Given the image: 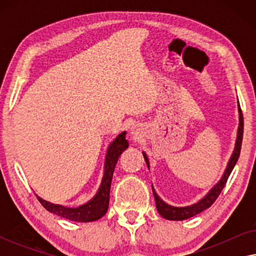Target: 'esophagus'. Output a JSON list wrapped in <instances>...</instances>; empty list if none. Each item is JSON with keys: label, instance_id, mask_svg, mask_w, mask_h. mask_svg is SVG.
I'll return each instance as SVG.
<instances>
[{"label": "esophagus", "instance_id": "1", "mask_svg": "<svg viewBox=\"0 0 256 256\" xmlns=\"http://www.w3.org/2000/svg\"><path fill=\"white\" fill-rule=\"evenodd\" d=\"M130 132H132V135H134V136H138V128L132 127V128L130 129Z\"/></svg>", "mask_w": 256, "mask_h": 256}]
</instances>
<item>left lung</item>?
Segmentation results:
<instances>
[{
    "instance_id": "obj_1",
    "label": "left lung",
    "mask_w": 256,
    "mask_h": 256,
    "mask_svg": "<svg viewBox=\"0 0 256 256\" xmlns=\"http://www.w3.org/2000/svg\"><path fill=\"white\" fill-rule=\"evenodd\" d=\"M238 110H239V127H238V132H236V146H234V150L232 152V155L230 157L228 163H227L226 169L224 171L222 176L220 180H218L214 186L211 188L208 194H206L204 197H202L200 200L194 202V204L188 205V206H180V208H177V206H172L166 204L163 199L160 198V196L156 194L155 188L152 186V194L154 197H155V202H156V208L157 211L160 216H163L164 219L166 220H185L191 218V216H194L198 213H200L204 211V210L208 208L213 202H216V199L218 198V196L220 194V192L222 191L224 186H225L227 180H228L230 172H232L233 168L236 166V164L238 162V158L240 156V150H241V143H242V135H244V118H242V113H241V108L239 104V101H238ZM143 157H144L146 166H149V160L148 156L146 155V152H143Z\"/></svg>"
}]
</instances>
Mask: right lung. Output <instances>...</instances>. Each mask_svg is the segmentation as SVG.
<instances>
[{
	"label": "right lung",
	"instance_id": "1",
	"mask_svg": "<svg viewBox=\"0 0 256 256\" xmlns=\"http://www.w3.org/2000/svg\"><path fill=\"white\" fill-rule=\"evenodd\" d=\"M128 146L129 143L126 140V132H122L121 134H118L110 143L106 152V157H104V174L100 186L98 188L96 194H94V197L90 199L85 204L80 205L78 208H68V206L54 204V202L44 200L43 198L38 197L36 194L37 199L48 212L59 216H62V218L68 220H72V222H90L102 218L106 214L108 205H110V184L115 166H116L118 157L128 148Z\"/></svg>",
	"mask_w": 256,
	"mask_h": 256
}]
</instances>
